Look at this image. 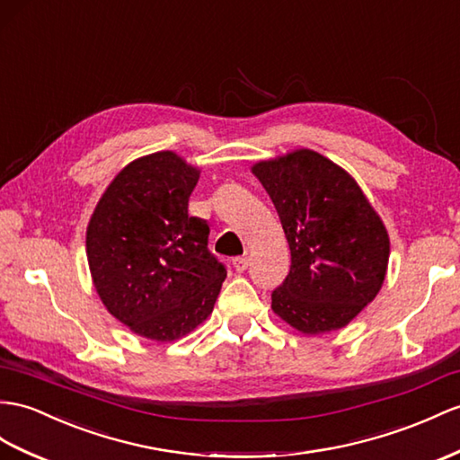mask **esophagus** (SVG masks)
<instances>
[{
    "label": "esophagus",
    "instance_id": "1",
    "mask_svg": "<svg viewBox=\"0 0 460 460\" xmlns=\"http://www.w3.org/2000/svg\"><path fill=\"white\" fill-rule=\"evenodd\" d=\"M232 265H234V269H236L238 273H243L245 269H248L250 261H248V257H236V260L232 261Z\"/></svg>",
    "mask_w": 460,
    "mask_h": 460
}]
</instances>
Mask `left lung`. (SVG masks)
<instances>
[{
	"label": "left lung",
	"instance_id": "left-lung-1",
	"mask_svg": "<svg viewBox=\"0 0 460 460\" xmlns=\"http://www.w3.org/2000/svg\"><path fill=\"white\" fill-rule=\"evenodd\" d=\"M290 248V271L271 308L305 335L341 330L383 288L390 238L363 189L341 165L298 148L252 165Z\"/></svg>",
	"mask_w": 460,
	"mask_h": 460
}]
</instances>
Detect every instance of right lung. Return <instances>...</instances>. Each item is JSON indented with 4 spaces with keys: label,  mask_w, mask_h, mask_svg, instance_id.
<instances>
[{
    "label": "right lung",
    "mask_w": 460,
    "mask_h": 460,
    "mask_svg": "<svg viewBox=\"0 0 460 460\" xmlns=\"http://www.w3.org/2000/svg\"><path fill=\"white\" fill-rule=\"evenodd\" d=\"M200 170L172 150L132 160L101 195L85 253L103 306L150 341H175L215 308L226 269L207 248L205 220L189 217Z\"/></svg>",
    "instance_id": "obj_1"
}]
</instances>
